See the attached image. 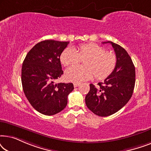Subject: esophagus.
Segmentation results:
<instances>
[{"label": "esophagus", "instance_id": "esophagus-1", "mask_svg": "<svg viewBox=\"0 0 151 151\" xmlns=\"http://www.w3.org/2000/svg\"><path fill=\"white\" fill-rule=\"evenodd\" d=\"M80 83H78V82H74L73 83V86L74 87H78V86H80Z\"/></svg>", "mask_w": 151, "mask_h": 151}]
</instances>
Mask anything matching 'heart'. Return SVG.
<instances>
[{"instance_id":"heart-1","label":"heart","mask_w":151,"mask_h":151,"mask_svg":"<svg viewBox=\"0 0 151 151\" xmlns=\"http://www.w3.org/2000/svg\"><path fill=\"white\" fill-rule=\"evenodd\" d=\"M83 60L84 66H73L65 71V78L71 82H82L93 76L97 80L104 79L114 71L117 63V55L96 43L80 45L76 50L67 47L61 53L60 60L64 66L74 65Z\"/></svg>"}]
</instances>
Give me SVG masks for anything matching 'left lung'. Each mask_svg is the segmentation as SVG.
<instances>
[{
    "mask_svg": "<svg viewBox=\"0 0 151 151\" xmlns=\"http://www.w3.org/2000/svg\"><path fill=\"white\" fill-rule=\"evenodd\" d=\"M114 49L117 58L115 69L96 88L90 84V91L86 96V106L94 114L106 117L114 114L124 106L133 95L135 83V69L133 61L123 47L107 41Z\"/></svg>",
    "mask_w": 151,
    "mask_h": 151,
    "instance_id": "left-lung-1",
    "label": "left lung"
}]
</instances>
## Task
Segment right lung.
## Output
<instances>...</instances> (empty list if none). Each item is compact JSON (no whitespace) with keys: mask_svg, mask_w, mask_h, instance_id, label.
<instances>
[{"mask_svg":"<svg viewBox=\"0 0 151 151\" xmlns=\"http://www.w3.org/2000/svg\"><path fill=\"white\" fill-rule=\"evenodd\" d=\"M69 43L41 41L29 51L22 63L24 93L34 109L43 115H53L63 111L74 88L72 83H54L63 74L60 57Z\"/></svg>","mask_w":151,"mask_h":151,"instance_id":"obj_1","label":"right lung"}]
</instances>
